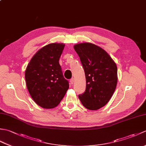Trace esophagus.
Listing matches in <instances>:
<instances>
[{"label":"esophagus","instance_id":"esophagus-1","mask_svg":"<svg viewBox=\"0 0 146 146\" xmlns=\"http://www.w3.org/2000/svg\"><path fill=\"white\" fill-rule=\"evenodd\" d=\"M70 83H71V84H73V83H74V78H71V79H70Z\"/></svg>","mask_w":146,"mask_h":146}]
</instances>
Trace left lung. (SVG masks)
<instances>
[{"mask_svg": "<svg viewBox=\"0 0 146 146\" xmlns=\"http://www.w3.org/2000/svg\"><path fill=\"white\" fill-rule=\"evenodd\" d=\"M86 77V90L78 95L83 106L91 110L103 107L110 100L117 83V67L107 52L92 43L74 46Z\"/></svg>", "mask_w": 146, "mask_h": 146, "instance_id": "8db88e82", "label": "left lung"}]
</instances>
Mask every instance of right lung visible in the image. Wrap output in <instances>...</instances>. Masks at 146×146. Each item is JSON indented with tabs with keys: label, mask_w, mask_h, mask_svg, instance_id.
Masks as SVG:
<instances>
[{
	"label": "right lung",
	"mask_w": 146,
	"mask_h": 146,
	"mask_svg": "<svg viewBox=\"0 0 146 146\" xmlns=\"http://www.w3.org/2000/svg\"><path fill=\"white\" fill-rule=\"evenodd\" d=\"M64 44L52 43L36 52L25 72L30 95L39 106L52 108L58 105L69 88L59 63Z\"/></svg>",
	"instance_id": "1"
}]
</instances>
